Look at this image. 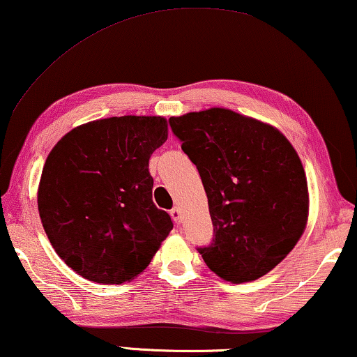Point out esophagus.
Wrapping results in <instances>:
<instances>
[{
  "label": "esophagus",
  "instance_id": "obj_1",
  "mask_svg": "<svg viewBox=\"0 0 357 357\" xmlns=\"http://www.w3.org/2000/svg\"><path fill=\"white\" fill-rule=\"evenodd\" d=\"M169 215H172L173 221L176 222V225H181V221H183V215H181V208L179 206H174V208L169 211Z\"/></svg>",
  "mask_w": 357,
  "mask_h": 357
}]
</instances>
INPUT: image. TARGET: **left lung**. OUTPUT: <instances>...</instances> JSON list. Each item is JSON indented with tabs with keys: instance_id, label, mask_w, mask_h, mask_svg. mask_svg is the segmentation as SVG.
<instances>
[{
	"instance_id": "obj_1",
	"label": "left lung",
	"mask_w": 357,
	"mask_h": 357,
	"mask_svg": "<svg viewBox=\"0 0 357 357\" xmlns=\"http://www.w3.org/2000/svg\"><path fill=\"white\" fill-rule=\"evenodd\" d=\"M181 149L199 169L215 237L199 248L221 279L242 284L274 269L306 229L307 181L278 128L229 109L172 116Z\"/></svg>"
}]
</instances>
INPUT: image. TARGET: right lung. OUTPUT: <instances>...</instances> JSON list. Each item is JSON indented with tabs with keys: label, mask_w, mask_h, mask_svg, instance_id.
<instances>
[{
	"label": "right lung",
	"mask_w": 357,
	"mask_h": 357,
	"mask_svg": "<svg viewBox=\"0 0 357 357\" xmlns=\"http://www.w3.org/2000/svg\"><path fill=\"white\" fill-rule=\"evenodd\" d=\"M168 137L163 116L79 125L52 147L38 211L52 248L82 278L123 284L144 271L173 229L152 202L149 158Z\"/></svg>",
	"instance_id": "1"
}]
</instances>
